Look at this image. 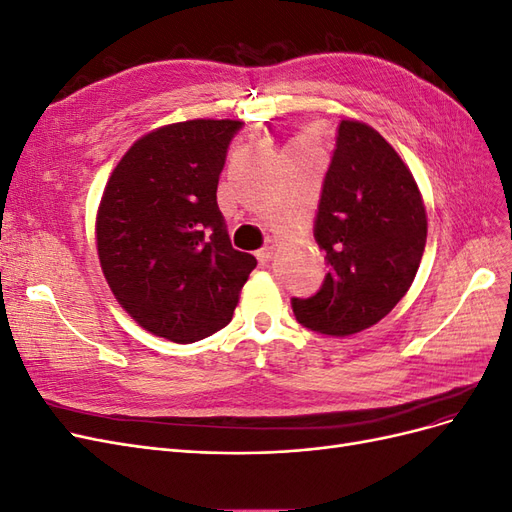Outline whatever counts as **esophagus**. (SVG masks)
<instances>
[{"mask_svg": "<svg viewBox=\"0 0 512 512\" xmlns=\"http://www.w3.org/2000/svg\"><path fill=\"white\" fill-rule=\"evenodd\" d=\"M273 254H275V239H269V241H267L265 245H262L260 250L256 252V258H258L260 265H267V262H271Z\"/></svg>", "mask_w": 512, "mask_h": 512, "instance_id": "obj_1", "label": "esophagus"}]
</instances>
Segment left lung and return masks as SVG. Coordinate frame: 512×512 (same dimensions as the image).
Instances as JSON below:
<instances>
[{"label":"left lung","mask_w":512,"mask_h":512,"mask_svg":"<svg viewBox=\"0 0 512 512\" xmlns=\"http://www.w3.org/2000/svg\"><path fill=\"white\" fill-rule=\"evenodd\" d=\"M314 239L329 273L312 297H292L303 327L344 337L369 329L414 282L427 215L408 166L361 121H342L322 181Z\"/></svg>","instance_id":"obj_1"}]
</instances>
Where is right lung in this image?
Wrapping results in <instances>:
<instances>
[{"label":"right lung","instance_id":"obj_1","mask_svg":"<svg viewBox=\"0 0 512 512\" xmlns=\"http://www.w3.org/2000/svg\"><path fill=\"white\" fill-rule=\"evenodd\" d=\"M241 121L173 123L136 141L98 211V256L121 307L153 335L192 344L224 329L256 258L230 245L218 183Z\"/></svg>","mask_w":512,"mask_h":512}]
</instances>
